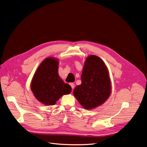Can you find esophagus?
Wrapping results in <instances>:
<instances>
[{"mask_svg":"<svg viewBox=\"0 0 147 147\" xmlns=\"http://www.w3.org/2000/svg\"><path fill=\"white\" fill-rule=\"evenodd\" d=\"M70 85H71V87H72V90H73V89H74V87H75V85H74L73 83H70Z\"/></svg>","mask_w":147,"mask_h":147,"instance_id":"obj_1","label":"esophagus"}]
</instances>
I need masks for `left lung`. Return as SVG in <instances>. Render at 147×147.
<instances>
[{"label": "left lung", "mask_w": 147, "mask_h": 147, "mask_svg": "<svg viewBox=\"0 0 147 147\" xmlns=\"http://www.w3.org/2000/svg\"><path fill=\"white\" fill-rule=\"evenodd\" d=\"M81 84L74 90V96L87 110L95 109L105 103L111 92V84L107 67L96 55L85 59L81 75Z\"/></svg>", "instance_id": "obj_1"}]
</instances>
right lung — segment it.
<instances>
[{"label":"right lung","instance_id":"1","mask_svg":"<svg viewBox=\"0 0 147 147\" xmlns=\"http://www.w3.org/2000/svg\"><path fill=\"white\" fill-rule=\"evenodd\" d=\"M59 60L46 58L38 66L31 82V90L34 97L42 104L53 106L63 95L71 92V86L65 84L58 74Z\"/></svg>","mask_w":147,"mask_h":147}]
</instances>
